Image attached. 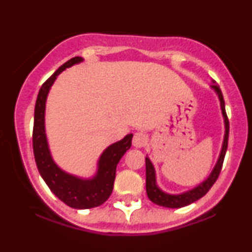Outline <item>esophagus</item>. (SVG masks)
Instances as JSON below:
<instances>
[{
    "instance_id": "34e87169",
    "label": "esophagus",
    "mask_w": 252,
    "mask_h": 252,
    "mask_svg": "<svg viewBox=\"0 0 252 252\" xmlns=\"http://www.w3.org/2000/svg\"><path fill=\"white\" fill-rule=\"evenodd\" d=\"M148 142V137H147V135L144 134V132H136L134 135V137H132V146L136 147V148H141V147H144Z\"/></svg>"
}]
</instances>
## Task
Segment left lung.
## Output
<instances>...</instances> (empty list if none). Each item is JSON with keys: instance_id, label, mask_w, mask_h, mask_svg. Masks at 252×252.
Segmentation results:
<instances>
[{"instance_id": "1", "label": "left lung", "mask_w": 252, "mask_h": 252, "mask_svg": "<svg viewBox=\"0 0 252 252\" xmlns=\"http://www.w3.org/2000/svg\"><path fill=\"white\" fill-rule=\"evenodd\" d=\"M212 88L216 90V92L218 94L219 100H220V106L222 111V116H224L225 121V136H224V142H222V148L220 156L218 158V162H217L215 169L212 170L211 175L206 179L204 182H201L198 187H195L194 189L189 190L186 193H182V194L178 195H172L167 194L158 189L156 186V180H155V170L154 167H153L152 162L148 158H146V189L147 194H148V198L152 200L154 204L160 205V206L163 207H169V209H179V207L187 206V205L192 204L200 199L206 194L207 192L211 189V187L213 186V184L217 181L219 174H220V170L222 167V162H224L225 154H226L227 150V142H228V130H230V124H228V118L226 115V111H225V102L224 97H222L221 90L219 89L218 85L213 84Z\"/></svg>"}]
</instances>
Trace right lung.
Returning <instances> with one entry per match:
<instances>
[{
  "label": "right lung",
  "mask_w": 252,
  "mask_h": 252,
  "mask_svg": "<svg viewBox=\"0 0 252 252\" xmlns=\"http://www.w3.org/2000/svg\"><path fill=\"white\" fill-rule=\"evenodd\" d=\"M83 58L74 57L60 66L52 76L42 84L37 94L34 110L33 152L40 175L52 192L63 202L73 209H92L102 205L109 199L114 189L116 178V167L122 156L131 147L132 134L108 147L99 158L97 175L91 180H83L66 174L52 160L45 135V103L47 94L57 76L66 67L80 63Z\"/></svg>",
  "instance_id": "add662e5"
}]
</instances>
